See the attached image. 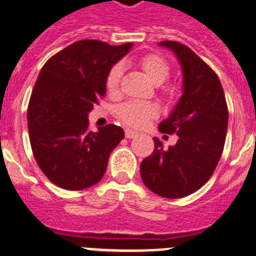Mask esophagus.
Returning a JSON list of instances; mask_svg holds the SVG:
<instances>
[{
	"instance_id": "esophagus-1",
	"label": "esophagus",
	"mask_w": 256,
	"mask_h": 256,
	"mask_svg": "<svg viewBox=\"0 0 256 256\" xmlns=\"http://www.w3.org/2000/svg\"><path fill=\"white\" fill-rule=\"evenodd\" d=\"M137 136H138V133L134 132V130H126V138H136Z\"/></svg>"
}]
</instances>
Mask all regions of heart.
Instances as JSON below:
<instances>
[{
  "mask_svg": "<svg viewBox=\"0 0 256 256\" xmlns=\"http://www.w3.org/2000/svg\"><path fill=\"white\" fill-rule=\"evenodd\" d=\"M140 66L144 72L146 76L154 84L159 86L168 79L170 74V66L168 61L156 54H148L142 56L138 60ZM123 76V66L122 64H115L110 68L106 76V90L110 94H116L120 87V80ZM156 115V108L151 104L130 101L118 108V116L124 124L134 128H141L146 126L150 119Z\"/></svg>",
  "mask_w": 256,
  "mask_h": 256,
  "instance_id": "b5f03b06",
  "label": "heart"
}]
</instances>
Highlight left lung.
Returning a JSON list of instances; mask_svg holds the SVG:
<instances>
[{"instance_id": "8db88e82", "label": "left lung", "mask_w": 256, "mask_h": 256, "mask_svg": "<svg viewBox=\"0 0 256 256\" xmlns=\"http://www.w3.org/2000/svg\"><path fill=\"white\" fill-rule=\"evenodd\" d=\"M160 46L174 52L183 72V92L177 105L159 124L162 133H177L174 146L164 148L154 137L152 154L142 160L144 186L166 198L198 191L216 170L224 148L228 108L218 76L195 52L174 40Z\"/></svg>"}]
</instances>
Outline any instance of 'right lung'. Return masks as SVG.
<instances>
[{"instance_id": "add662e5", "label": "right lung", "mask_w": 256, "mask_h": 256, "mask_svg": "<svg viewBox=\"0 0 256 256\" xmlns=\"http://www.w3.org/2000/svg\"><path fill=\"white\" fill-rule=\"evenodd\" d=\"M133 44L110 46L83 40L52 56L40 70L28 106V130L36 162L61 188L96 184L108 156L124 138L115 124L88 130V114L106 94L108 70Z\"/></svg>"}]
</instances>
